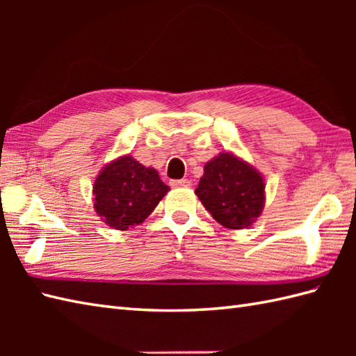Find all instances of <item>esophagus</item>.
<instances>
[{
  "instance_id": "obj_1",
  "label": "esophagus",
  "mask_w": 356,
  "mask_h": 356,
  "mask_svg": "<svg viewBox=\"0 0 356 356\" xmlns=\"http://www.w3.org/2000/svg\"><path fill=\"white\" fill-rule=\"evenodd\" d=\"M170 185L172 188H186V186L191 185V182L188 179H179V180H171Z\"/></svg>"
}]
</instances>
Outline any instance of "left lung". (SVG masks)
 Listing matches in <instances>:
<instances>
[{"label":"left lung","mask_w":356,"mask_h":356,"mask_svg":"<svg viewBox=\"0 0 356 356\" xmlns=\"http://www.w3.org/2000/svg\"><path fill=\"white\" fill-rule=\"evenodd\" d=\"M195 194L225 228L243 229L261 214L264 180L252 165L232 153H220L205 165Z\"/></svg>","instance_id":"obj_1"}]
</instances>
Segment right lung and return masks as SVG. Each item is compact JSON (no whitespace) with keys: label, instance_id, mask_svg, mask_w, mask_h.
<instances>
[{"label":"right lung","instance_id":"1","mask_svg":"<svg viewBox=\"0 0 356 356\" xmlns=\"http://www.w3.org/2000/svg\"><path fill=\"white\" fill-rule=\"evenodd\" d=\"M170 191L151 166L130 154L105 165L93 185L95 209L102 222L119 231L140 225Z\"/></svg>","mask_w":356,"mask_h":356}]
</instances>
